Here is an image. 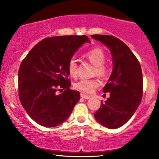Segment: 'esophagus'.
<instances>
[{"label": "esophagus", "mask_w": 159, "mask_h": 159, "mask_svg": "<svg viewBox=\"0 0 159 159\" xmlns=\"http://www.w3.org/2000/svg\"><path fill=\"white\" fill-rule=\"evenodd\" d=\"M81 97L83 98H85V99H89V98H91L90 96H89V95H87L85 93H81Z\"/></svg>", "instance_id": "34e87169"}]
</instances>
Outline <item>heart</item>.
I'll return each mask as SVG.
<instances>
[{
    "instance_id": "b5f03b06",
    "label": "heart",
    "mask_w": 159,
    "mask_h": 159,
    "mask_svg": "<svg viewBox=\"0 0 159 159\" xmlns=\"http://www.w3.org/2000/svg\"><path fill=\"white\" fill-rule=\"evenodd\" d=\"M85 57L88 59L94 65L93 75H97L102 78H105L108 75L109 69L104 63L105 61V54L102 49L95 48L88 51L85 54ZM69 75L76 77L78 74V63L75 58L69 60L67 66ZM100 86V81L98 78H82L74 84L73 87L75 90L81 92L90 93Z\"/></svg>"
}]
</instances>
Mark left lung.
<instances>
[{"label":"left lung","mask_w":159,"mask_h":159,"mask_svg":"<svg viewBox=\"0 0 159 159\" xmlns=\"http://www.w3.org/2000/svg\"><path fill=\"white\" fill-rule=\"evenodd\" d=\"M109 48L113 71L103 88L110 93L94 114L96 120L108 129H117L127 123L139 106L143 96V75L140 64L130 48L113 36L93 35Z\"/></svg>","instance_id":"8db88e82"}]
</instances>
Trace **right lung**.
<instances>
[{"label": "right lung", "mask_w": 159, "mask_h": 159, "mask_svg": "<svg viewBox=\"0 0 159 159\" xmlns=\"http://www.w3.org/2000/svg\"><path fill=\"white\" fill-rule=\"evenodd\" d=\"M87 36L45 38L33 48L19 70V96L27 114L45 127H55L68 119L80 100V93L70 90L67 66ZM65 90L61 94L57 91Z\"/></svg>", "instance_id": "add662e5"}]
</instances>
